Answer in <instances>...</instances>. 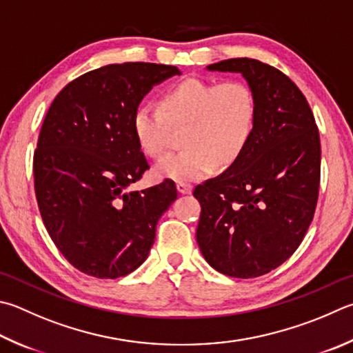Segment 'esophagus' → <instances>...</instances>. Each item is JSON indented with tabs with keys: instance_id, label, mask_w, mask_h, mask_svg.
Returning <instances> with one entry per match:
<instances>
[{
	"instance_id": "obj_1",
	"label": "esophagus",
	"mask_w": 353,
	"mask_h": 353,
	"mask_svg": "<svg viewBox=\"0 0 353 353\" xmlns=\"http://www.w3.org/2000/svg\"><path fill=\"white\" fill-rule=\"evenodd\" d=\"M177 191L181 194H190L193 191V185L188 182H177Z\"/></svg>"
}]
</instances>
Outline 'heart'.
<instances>
[{"label":"heart","mask_w":353,"mask_h":353,"mask_svg":"<svg viewBox=\"0 0 353 353\" xmlns=\"http://www.w3.org/2000/svg\"><path fill=\"white\" fill-rule=\"evenodd\" d=\"M256 119L258 101L247 83L193 77L163 91L159 106L140 103L131 115V130L145 154L160 159L170 146L171 130L185 126L183 150L156 166L159 177L185 182L238 162L252 142Z\"/></svg>","instance_id":"b5f03b06"}]
</instances>
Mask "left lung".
I'll use <instances>...</instances> for the list:
<instances>
[{
	"mask_svg": "<svg viewBox=\"0 0 353 353\" xmlns=\"http://www.w3.org/2000/svg\"><path fill=\"white\" fill-rule=\"evenodd\" d=\"M208 69L241 72L256 95L258 119L238 162L194 188L202 208L196 239L217 272L258 278L290 258L315 214L318 126L304 94L279 69L247 57Z\"/></svg>",
	"mask_w": 353,
	"mask_h": 353,
	"instance_id": "8db88e82",
	"label": "left lung"
}]
</instances>
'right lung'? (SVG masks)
<instances>
[{
	"instance_id": "add662e5",
	"label": "right lung",
	"mask_w": 353,
	"mask_h": 353,
	"mask_svg": "<svg viewBox=\"0 0 353 353\" xmlns=\"http://www.w3.org/2000/svg\"><path fill=\"white\" fill-rule=\"evenodd\" d=\"M179 74L156 63L108 65L68 83L49 106L34 154L38 208L55 247L89 276L115 279L142 265L177 199L171 179L128 188L150 170L131 115L152 86Z\"/></svg>"
}]
</instances>
